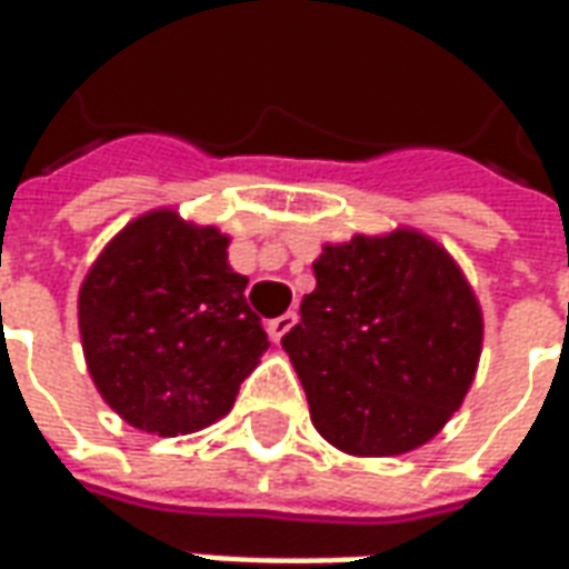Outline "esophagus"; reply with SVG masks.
Segmentation results:
<instances>
[{"instance_id": "obj_1", "label": "esophagus", "mask_w": 569, "mask_h": 569, "mask_svg": "<svg viewBox=\"0 0 569 569\" xmlns=\"http://www.w3.org/2000/svg\"><path fill=\"white\" fill-rule=\"evenodd\" d=\"M296 322H298L296 310H286L283 317H277V320L268 322V335H271L273 345H280V341H283V338H286V332H289V329H292Z\"/></svg>"}]
</instances>
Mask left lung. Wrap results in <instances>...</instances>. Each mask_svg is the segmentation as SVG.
<instances>
[{
    "mask_svg": "<svg viewBox=\"0 0 569 569\" xmlns=\"http://www.w3.org/2000/svg\"><path fill=\"white\" fill-rule=\"evenodd\" d=\"M317 289L283 338L310 420L338 451L396 457L427 445L463 406L485 320L472 286L415 228L326 243Z\"/></svg>",
    "mask_w": 569,
    "mask_h": 569,
    "instance_id": "obj_1",
    "label": "left lung"
}]
</instances>
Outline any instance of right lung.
<instances>
[{
	"label": "right lung",
	"instance_id": "1",
	"mask_svg": "<svg viewBox=\"0 0 569 569\" xmlns=\"http://www.w3.org/2000/svg\"><path fill=\"white\" fill-rule=\"evenodd\" d=\"M228 243L219 228L161 207L124 224L81 280L84 362L130 427L158 436L210 427L268 350Z\"/></svg>",
	"mask_w": 569,
	"mask_h": 569
}]
</instances>
